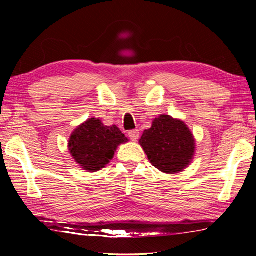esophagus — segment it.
<instances>
[{"label":"esophagus","mask_w":256,"mask_h":256,"mask_svg":"<svg viewBox=\"0 0 256 256\" xmlns=\"http://www.w3.org/2000/svg\"><path fill=\"white\" fill-rule=\"evenodd\" d=\"M138 136H140L138 130H131V131H128V138H131L132 141H136L138 138Z\"/></svg>","instance_id":"1"}]
</instances>
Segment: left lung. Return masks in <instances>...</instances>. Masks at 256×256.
Returning <instances> with one entry per match:
<instances>
[{
  "mask_svg": "<svg viewBox=\"0 0 256 256\" xmlns=\"http://www.w3.org/2000/svg\"><path fill=\"white\" fill-rule=\"evenodd\" d=\"M140 144L150 162L167 174L188 166L196 148L193 134L184 122L168 115L154 118L152 126L142 134Z\"/></svg>",
  "mask_w": 256,
  "mask_h": 256,
  "instance_id": "1",
  "label": "left lung"
}]
</instances>
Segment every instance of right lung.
Returning a JSON list of instances; mask_svg holds the SVG:
<instances>
[{
	"label": "right lung",
	"mask_w": 256,
	"mask_h": 256,
	"mask_svg": "<svg viewBox=\"0 0 256 256\" xmlns=\"http://www.w3.org/2000/svg\"><path fill=\"white\" fill-rule=\"evenodd\" d=\"M125 142L128 138L118 126H105L100 120L90 118L72 133L68 149L84 170L97 172L114 157L118 146Z\"/></svg>",
	"instance_id": "1"
}]
</instances>
